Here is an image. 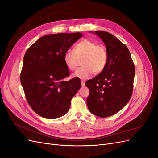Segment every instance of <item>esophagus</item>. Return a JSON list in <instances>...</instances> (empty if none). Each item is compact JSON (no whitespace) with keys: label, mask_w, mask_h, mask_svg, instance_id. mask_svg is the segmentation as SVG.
I'll use <instances>...</instances> for the list:
<instances>
[{"label":"esophagus","mask_w":158,"mask_h":158,"mask_svg":"<svg viewBox=\"0 0 158 158\" xmlns=\"http://www.w3.org/2000/svg\"><path fill=\"white\" fill-rule=\"evenodd\" d=\"M81 85H82V86L85 85V81L84 80H81Z\"/></svg>","instance_id":"1"}]
</instances>
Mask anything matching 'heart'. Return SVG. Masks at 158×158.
<instances>
[{
  "mask_svg": "<svg viewBox=\"0 0 158 158\" xmlns=\"http://www.w3.org/2000/svg\"><path fill=\"white\" fill-rule=\"evenodd\" d=\"M83 56V66L75 72L73 76L80 79H87L94 73H101L107 62V51L106 47L88 39H84L76 44L74 52L66 51L63 56L64 63L70 70L73 71L77 66V57Z\"/></svg>",
  "mask_w": 158,
  "mask_h": 158,
  "instance_id": "heart-1",
  "label": "heart"
}]
</instances>
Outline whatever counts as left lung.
I'll return each instance as SVG.
<instances>
[{
	"label": "left lung",
	"mask_w": 158,
	"mask_h": 158,
	"mask_svg": "<svg viewBox=\"0 0 158 158\" xmlns=\"http://www.w3.org/2000/svg\"><path fill=\"white\" fill-rule=\"evenodd\" d=\"M105 43L108 58L105 69L88 80L89 89L87 106L99 117H107L118 113L130 100L133 90L135 68L127 47L111 33L95 31Z\"/></svg>",
	"instance_id": "obj_1"
}]
</instances>
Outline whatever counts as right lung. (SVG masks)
I'll list each match as a JSON object with an SVG mask.
<instances>
[{
	"label": "right lung",
	"mask_w": 158,
	"mask_h": 158,
	"mask_svg": "<svg viewBox=\"0 0 158 158\" xmlns=\"http://www.w3.org/2000/svg\"><path fill=\"white\" fill-rule=\"evenodd\" d=\"M81 37L79 32L46 35L26 52L21 84L30 106L42 117L63 116L81 87L78 78L64 80L70 73L63 60L65 52Z\"/></svg>",
	"instance_id": "add662e5"
}]
</instances>
